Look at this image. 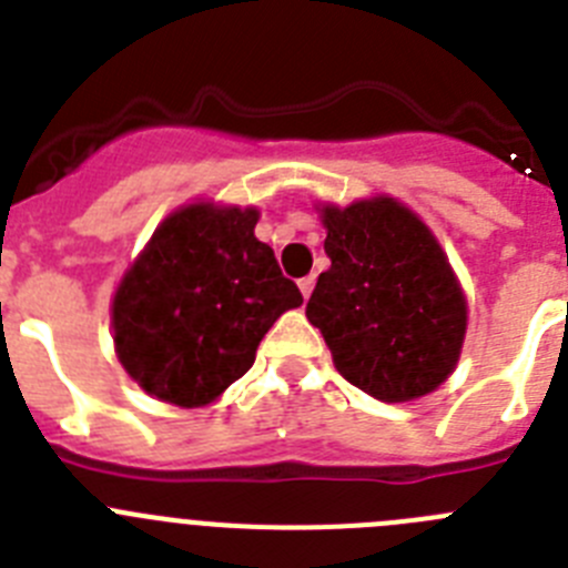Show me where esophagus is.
Wrapping results in <instances>:
<instances>
[{
    "label": "esophagus",
    "instance_id": "esophagus-1",
    "mask_svg": "<svg viewBox=\"0 0 568 568\" xmlns=\"http://www.w3.org/2000/svg\"><path fill=\"white\" fill-rule=\"evenodd\" d=\"M314 283H316V277H314V274H308V277H303V280H300V291H303V296H305V300H308V296H311V291H314Z\"/></svg>",
    "mask_w": 568,
    "mask_h": 568
}]
</instances>
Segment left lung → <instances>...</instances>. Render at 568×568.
Segmentation results:
<instances>
[{
	"label": "left lung",
	"instance_id": "left-lung-1",
	"mask_svg": "<svg viewBox=\"0 0 568 568\" xmlns=\"http://www.w3.org/2000/svg\"><path fill=\"white\" fill-rule=\"evenodd\" d=\"M322 272L305 316L336 371L382 402L436 390L456 367L467 331L458 280L427 226L393 197L325 206Z\"/></svg>",
	"mask_w": 568,
	"mask_h": 568
}]
</instances>
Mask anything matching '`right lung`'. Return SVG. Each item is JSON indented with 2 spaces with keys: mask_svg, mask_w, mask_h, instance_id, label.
Listing matches in <instances>:
<instances>
[{
  "mask_svg": "<svg viewBox=\"0 0 568 568\" xmlns=\"http://www.w3.org/2000/svg\"><path fill=\"white\" fill-rule=\"evenodd\" d=\"M254 226V209L195 203L170 214L126 272L112 328L121 365L146 393L206 405L254 365L277 316L303 305Z\"/></svg>",
  "mask_w": 568,
  "mask_h": 568,
  "instance_id": "add662e5",
  "label": "right lung"
}]
</instances>
